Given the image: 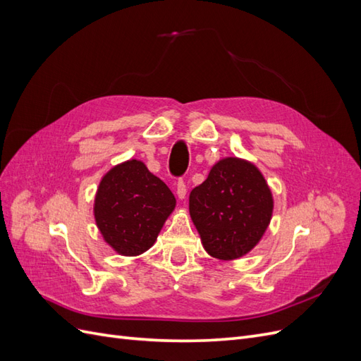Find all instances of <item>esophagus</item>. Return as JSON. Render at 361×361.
Returning <instances> with one entry per match:
<instances>
[{"mask_svg":"<svg viewBox=\"0 0 361 361\" xmlns=\"http://www.w3.org/2000/svg\"><path fill=\"white\" fill-rule=\"evenodd\" d=\"M176 192H178V197L179 199H185V195H187V185H185L183 179H179L176 183Z\"/></svg>","mask_w":361,"mask_h":361,"instance_id":"esophagus-1","label":"esophagus"}]
</instances>
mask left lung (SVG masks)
Segmentation results:
<instances>
[{
	"label": "left lung",
	"instance_id": "obj_1",
	"mask_svg": "<svg viewBox=\"0 0 361 361\" xmlns=\"http://www.w3.org/2000/svg\"><path fill=\"white\" fill-rule=\"evenodd\" d=\"M190 214L207 253L232 260L248 253L267 231L272 195L253 164L226 158L191 191Z\"/></svg>",
	"mask_w": 361,
	"mask_h": 361
}]
</instances>
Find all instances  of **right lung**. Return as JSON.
Masks as SVG:
<instances>
[{
    "mask_svg": "<svg viewBox=\"0 0 361 361\" xmlns=\"http://www.w3.org/2000/svg\"><path fill=\"white\" fill-rule=\"evenodd\" d=\"M170 188L137 159L108 171L94 200L96 224L117 253L137 256L154 245L174 209Z\"/></svg>",
    "mask_w": 361,
    "mask_h": 361,
    "instance_id": "1",
    "label": "right lung"
}]
</instances>
